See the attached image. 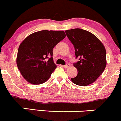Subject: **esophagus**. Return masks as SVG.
Segmentation results:
<instances>
[{"mask_svg": "<svg viewBox=\"0 0 121 121\" xmlns=\"http://www.w3.org/2000/svg\"><path fill=\"white\" fill-rule=\"evenodd\" d=\"M70 65L69 64V63H67V64H66V65H64V66H63V67L65 68V69H67V68L70 67Z\"/></svg>", "mask_w": 121, "mask_h": 121, "instance_id": "esophagus-1", "label": "esophagus"}]
</instances>
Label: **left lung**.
<instances>
[{"mask_svg":"<svg viewBox=\"0 0 121 121\" xmlns=\"http://www.w3.org/2000/svg\"><path fill=\"white\" fill-rule=\"evenodd\" d=\"M74 45L76 58L79 61L74 63L78 74L71 78L72 82L79 86H86L94 82L104 72L106 66V49L97 36L81 28L65 31Z\"/></svg>","mask_w":121,"mask_h":121,"instance_id":"left-lung-1","label":"left lung"}]
</instances>
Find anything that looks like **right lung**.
Wrapping results in <instances>:
<instances>
[{
    "label": "right lung",
    "mask_w": 121,
    "mask_h": 121,
    "mask_svg": "<svg viewBox=\"0 0 121 121\" xmlns=\"http://www.w3.org/2000/svg\"><path fill=\"white\" fill-rule=\"evenodd\" d=\"M65 37L63 31L42 30L28 35L20 43L17 64L22 75L28 83L39 85L50 78L56 68L52 50Z\"/></svg>",
    "instance_id": "obj_1"
}]
</instances>
